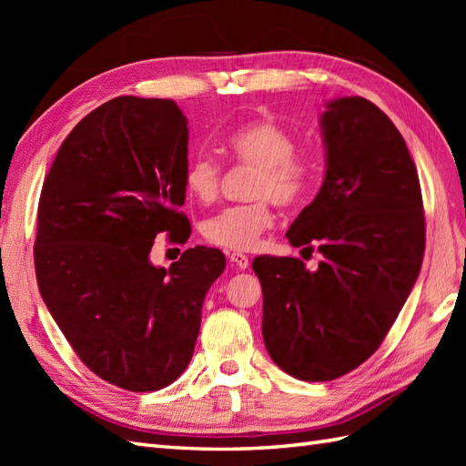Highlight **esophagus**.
Here are the masks:
<instances>
[{
  "instance_id": "34e87169",
  "label": "esophagus",
  "mask_w": 466,
  "mask_h": 466,
  "mask_svg": "<svg viewBox=\"0 0 466 466\" xmlns=\"http://www.w3.org/2000/svg\"><path fill=\"white\" fill-rule=\"evenodd\" d=\"M228 258H230L232 266H236V268H240V270L248 268V264H250L248 256L242 254V252H232V254H228Z\"/></svg>"
}]
</instances>
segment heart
<instances>
[{
  "mask_svg": "<svg viewBox=\"0 0 466 466\" xmlns=\"http://www.w3.org/2000/svg\"><path fill=\"white\" fill-rule=\"evenodd\" d=\"M296 136L282 124L262 117L228 136L226 150L236 162L256 167L250 196L260 200L230 206L202 222V236L218 248L246 252L258 246L274 224L270 200L279 206L299 204L316 180L310 156L296 152ZM222 166L216 157L198 154L184 170V187L192 200L210 204L220 190Z\"/></svg>",
  "mask_w": 466,
  "mask_h": 466,
  "instance_id": "heart-1",
  "label": "heart"
}]
</instances>
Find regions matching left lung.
I'll use <instances>...</instances> for the list:
<instances>
[{"label": "left lung", "mask_w": 466, "mask_h": 466, "mask_svg": "<svg viewBox=\"0 0 466 466\" xmlns=\"http://www.w3.org/2000/svg\"><path fill=\"white\" fill-rule=\"evenodd\" d=\"M326 174L286 238L312 250L319 270L292 256H258L262 336L270 359L299 380L354 370L379 349L419 279L422 194L407 142L380 107L339 97L320 117Z\"/></svg>", "instance_id": "obj_1"}]
</instances>
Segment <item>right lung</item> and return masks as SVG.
I'll return each instance as SVG.
<instances>
[{
  "mask_svg": "<svg viewBox=\"0 0 466 466\" xmlns=\"http://www.w3.org/2000/svg\"><path fill=\"white\" fill-rule=\"evenodd\" d=\"M186 164L176 102L120 96L69 132L39 196L34 260L47 310L87 369L132 392L186 370L206 292L226 268L206 246L167 270L150 262L160 232L190 238Z\"/></svg>",
  "mask_w": 466,
  "mask_h": 466,
  "instance_id": "obj_1",
  "label": "right lung"
}]
</instances>
